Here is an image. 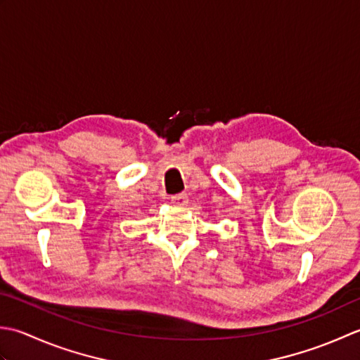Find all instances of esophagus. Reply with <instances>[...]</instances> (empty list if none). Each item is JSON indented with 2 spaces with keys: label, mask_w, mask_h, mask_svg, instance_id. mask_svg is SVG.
<instances>
[{
  "label": "esophagus",
  "mask_w": 360,
  "mask_h": 360,
  "mask_svg": "<svg viewBox=\"0 0 360 360\" xmlns=\"http://www.w3.org/2000/svg\"><path fill=\"white\" fill-rule=\"evenodd\" d=\"M171 202L174 205H177V207H185V205L188 203V195L185 193L177 194V195H172L171 197Z\"/></svg>",
  "instance_id": "34e87169"
}]
</instances>
